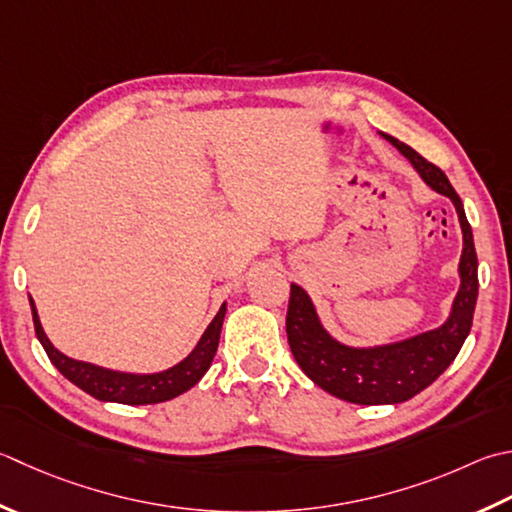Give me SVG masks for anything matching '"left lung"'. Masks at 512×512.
<instances>
[{
    "label": "left lung",
    "instance_id": "obj_1",
    "mask_svg": "<svg viewBox=\"0 0 512 512\" xmlns=\"http://www.w3.org/2000/svg\"><path fill=\"white\" fill-rule=\"evenodd\" d=\"M379 135L408 159L426 186L453 202L462 226L464 246L457 266L459 288L444 324L388 344L350 346L339 342L322 324L317 306L306 290L299 284H290L286 335L299 368L326 393L362 406L402 404L433 384L453 364L466 342L473 326L479 290L473 230L466 219L462 199L450 186L444 170L426 162L422 155L393 135Z\"/></svg>",
    "mask_w": 512,
    "mask_h": 512
}]
</instances>
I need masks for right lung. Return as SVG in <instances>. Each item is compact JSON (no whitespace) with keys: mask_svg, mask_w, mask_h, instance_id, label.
<instances>
[{"mask_svg":"<svg viewBox=\"0 0 512 512\" xmlns=\"http://www.w3.org/2000/svg\"><path fill=\"white\" fill-rule=\"evenodd\" d=\"M28 302L30 310H33V324L39 344L44 346L48 359L53 362L59 373H62L68 382H73L77 388H82L90 397L99 399V402H115L126 406L168 402V399H175L193 388L199 379L206 375L210 364H213L228 306L224 302L222 308L217 310L213 322L208 324L204 335L199 337L197 346L190 350L182 362H177L175 366H170L166 370H157V373H126V370H113L90 362H79V359L68 357L62 350H57L44 333L42 322H39V313L33 297H28Z\"/></svg>","mask_w":512,"mask_h":512,"instance_id":"add662e5","label":"right lung"}]
</instances>
